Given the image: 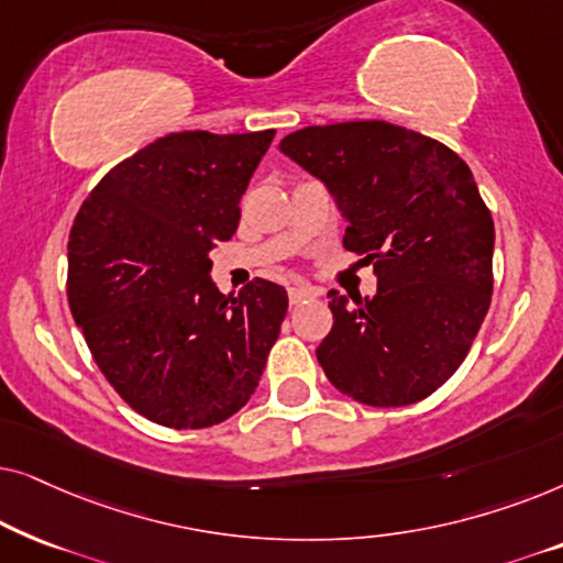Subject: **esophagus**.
<instances>
[{"mask_svg": "<svg viewBox=\"0 0 563 563\" xmlns=\"http://www.w3.org/2000/svg\"><path fill=\"white\" fill-rule=\"evenodd\" d=\"M314 291L310 287H289V305H302Z\"/></svg>", "mask_w": 563, "mask_h": 563, "instance_id": "34e87169", "label": "esophagus"}]
</instances>
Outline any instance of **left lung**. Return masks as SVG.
Returning a JSON list of instances; mask_svg holds the SVG:
<instances>
[{
    "instance_id": "8db88e82",
    "label": "left lung",
    "mask_w": 563,
    "mask_h": 563,
    "mask_svg": "<svg viewBox=\"0 0 563 563\" xmlns=\"http://www.w3.org/2000/svg\"><path fill=\"white\" fill-rule=\"evenodd\" d=\"M279 151L325 184L349 222L343 245L379 279L374 297L328 291L333 330L318 361L330 384L372 407L433 395L489 310L495 222L472 168L382 120L297 130Z\"/></svg>"
}]
</instances>
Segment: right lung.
Listing matches in <instances>:
<instances>
[{
	"label": "right lung",
	"mask_w": 563,
	"mask_h": 563,
	"mask_svg": "<svg viewBox=\"0 0 563 563\" xmlns=\"http://www.w3.org/2000/svg\"><path fill=\"white\" fill-rule=\"evenodd\" d=\"M274 130L172 133L97 184L68 238V307L114 391L158 426L210 428L249 402L287 314V289L212 282Z\"/></svg>",
	"instance_id": "right-lung-1"
}]
</instances>
